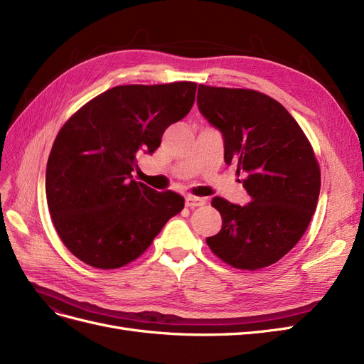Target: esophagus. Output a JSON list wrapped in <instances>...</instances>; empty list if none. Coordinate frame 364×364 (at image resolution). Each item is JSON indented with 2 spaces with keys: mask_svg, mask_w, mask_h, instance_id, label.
<instances>
[{
  "mask_svg": "<svg viewBox=\"0 0 364 364\" xmlns=\"http://www.w3.org/2000/svg\"><path fill=\"white\" fill-rule=\"evenodd\" d=\"M206 200L203 197H196V196H186L185 197V206L186 208H197V206H203Z\"/></svg>",
  "mask_w": 364,
  "mask_h": 364,
  "instance_id": "34e87169",
  "label": "esophagus"
}]
</instances>
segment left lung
<instances>
[{"mask_svg":"<svg viewBox=\"0 0 364 364\" xmlns=\"http://www.w3.org/2000/svg\"><path fill=\"white\" fill-rule=\"evenodd\" d=\"M197 106L222 132L225 162L237 164L250 196L245 206L214 197L223 223L206 245L235 269L272 266L302 238L316 211L321 167L310 141L287 109L258 91L199 85Z\"/></svg>","mask_w":364,"mask_h":364,"instance_id":"8db88e82","label":"left lung"}]
</instances>
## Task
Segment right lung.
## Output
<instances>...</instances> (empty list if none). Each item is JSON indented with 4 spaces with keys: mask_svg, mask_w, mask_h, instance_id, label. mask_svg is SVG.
I'll return each mask as SVG.
<instances>
[{
    "mask_svg": "<svg viewBox=\"0 0 364 364\" xmlns=\"http://www.w3.org/2000/svg\"><path fill=\"white\" fill-rule=\"evenodd\" d=\"M194 82L121 85L97 95L62 126L51 147L46 191L53 225L74 257L119 269L153 243L185 199L132 179L141 153L191 111Z\"/></svg>",
    "mask_w": 364,
    "mask_h": 364,
    "instance_id": "1",
    "label": "right lung"
}]
</instances>
